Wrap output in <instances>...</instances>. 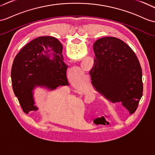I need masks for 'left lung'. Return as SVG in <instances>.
Listing matches in <instances>:
<instances>
[{"label":"left lung","instance_id":"left-lung-1","mask_svg":"<svg viewBox=\"0 0 155 155\" xmlns=\"http://www.w3.org/2000/svg\"><path fill=\"white\" fill-rule=\"evenodd\" d=\"M94 65L89 72L97 91L134 114L143 96L142 69L135 53L121 39L106 37L93 45Z\"/></svg>","mask_w":155,"mask_h":155}]
</instances>
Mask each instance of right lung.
Masks as SVG:
<instances>
[{"mask_svg": "<svg viewBox=\"0 0 155 155\" xmlns=\"http://www.w3.org/2000/svg\"><path fill=\"white\" fill-rule=\"evenodd\" d=\"M62 50L58 39L42 36L30 41L17 54L12 67L11 81L14 94L24 113L38 110L32 96L35 86L55 89L59 86L69 85L68 66L63 61ZM51 54L53 60L49 58Z\"/></svg>", "mask_w": 155, "mask_h": 155, "instance_id": "1", "label": "right lung"}]
</instances>
